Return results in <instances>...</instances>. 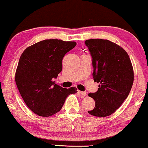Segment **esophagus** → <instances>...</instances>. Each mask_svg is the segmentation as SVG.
I'll return each instance as SVG.
<instances>
[{
  "mask_svg": "<svg viewBox=\"0 0 148 148\" xmlns=\"http://www.w3.org/2000/svg\"><path fill=\"white\" fill-rule=\"evenodd\" d=\"M78 91L79 94L83 95V96H86V95H87V93L86 92V91H79V90Z\"/></svg>",
  "mask_w": 148,
  "mask_h": 148,
  "instance_id": "34e87169",
  "label": "esophagus"
}]
</instances>
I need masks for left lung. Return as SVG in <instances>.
<instances>
[{
  "label": "left lung",
  "instance_id": "obj_1",
  "mask_svg": "<svg viewBox=\"0 0 148 148\" xmlns=\"http://www.w3.org/2000/svg\"><path fill=\"white\" fill-rule=\"evenodd\" d=\"M92 57L93 80L99 83L97 92L88 95L95 100L88 113L98 117L111 115L127 98L134 82V70L128 53L107 39L85 41Z\"/></svg>",
  "mask_w": 148,
  "mask_h": 148
}]
</instances>
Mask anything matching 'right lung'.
Listing matches in <instances>:
<instances>
[{
  "label": "right lung",
  "mask_w": 148,
  "mask_h": 148,
  "mask_svg": "<svg viewBox=\"0 0 148 148\" xmlns=\"http://www.w3.org/2000/svg\"><path fill=\"white\" fill-rule=\"evenodd\" d=\"M76 45L75 41L45 39L28 47L22 53L16 69L15 81L28 108L41 116H50L60 111L66 97L76 93L55 84L62 71V58Z\"/></svg>",
  "instance_id": "1"
}]
</instances>
